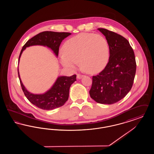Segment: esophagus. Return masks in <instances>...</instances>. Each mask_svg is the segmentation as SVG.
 <instances>
[{
	"label": "esophagus",
	"mask_w": 154,
	"mask_h": 154,
	"mask_svg": "<svg viewBox=\"0 0 154 154\" xmlns=\"http://www.w3.org/2000/svg\"><path fill=\"white\" fill-rule=\"evenodd\" d=\"M83 76H84V75H82V74H77V79H81Z\"/></svg>",
	"instance_id": "34e87169"
}]
</instances>
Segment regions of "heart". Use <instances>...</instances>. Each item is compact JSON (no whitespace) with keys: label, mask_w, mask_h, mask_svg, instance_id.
Here are the masks:
<instances>
[{"label":"heart","mask_w":154,"mask_h":154,"mask_svg":"<svg viewBox=\"0 0 154 154\" xmlns=\"http://www.w3.org/2000/svg\"><path fill=\"white\" fill-rule=\"evenodd\" d=\"M63 53L60 57L61 64L74 69L80 61L82 67L89 73L100 71L107 65L109 45L104 37L91 33H83L73 37L64 44Z\"/></svg>","instance_id":"heart-1"}]
</instances>
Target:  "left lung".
Returning a JSON list of instances; mask_svg holds the SVG:
<instances>
[{
	"mask_svg": "<svg viewBox=\"0 0 154 154\" xmlns=\"http://www.w3.org/2000/svg\"><path fill=\"white\" fill-rule=\"evenodd\" d=\"M109 43L110 57L102 72L92 77L91 97L101 104H111L123 99L131 91L136 70L133 50L124 37L98 28Z\"/></svg>",
	"mask_w": 154,
	"mask_h": 154,
	"instance_id": "1",
	"label": "left lung"
}]
</instances>
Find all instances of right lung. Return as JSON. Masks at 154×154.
<instances>
[{"instance_id": "1", "label": "right lung", "mask_w": 154, "mask_h": 154, "mask_svg": "<svg viewBox=\"0 0 154 154\" xmlns=\"http://www.w3.org/2000/svg\"><path fill=\"white\" fill-rule=\"evenodd\" d=\"M68 32H55L51 31L42 32L29 39L23 46L19 59L23 51L31 45H41L50 48L57 56L58 55L59 48L62 40L69 35ZM18 74L24 95L30 102L43 110H50L62 106L69 98V89L76 81V75L70 77H59L49 91L42 95H35L29 92L22 84L18 69Z\"/></svg>"}]
</instances>
